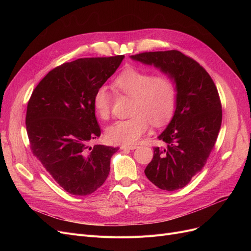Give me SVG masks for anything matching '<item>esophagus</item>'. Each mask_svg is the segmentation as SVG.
Masks as SVG:
<instances>
[{"label":"esophagus","instance_id":"34e87169","mask_svg":"<svg viewBox=\"0 0 251 251\" xmlns=\"http://www.w3.org/2000/svg\"><path fill=\"white\" fill-rule=\"evenodd\" d=\"M135 149H137L136 146H125V144L121 146V150H131V151H133Z\"/></svg>","mask_w":251,"mask_h":251}]
</instances>
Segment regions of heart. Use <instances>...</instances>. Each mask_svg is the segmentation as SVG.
<instances>
[{
  "label": "heart",
  "instance_id": "1",
  "mask_svg": "<svg viewBox=\"0 0 251 251\" xmlns=\"http://www.w3.org/2000/svg\"><path fill=\"white\" fill-rule=\"evenodd\" d=\"M114 85L121 94L133 99L130 110L132 117L119 120L107 128L105 137L110 142L133 144L147 132L150 122L160 127L172 119L177 104V87L171 77L127 68L115 78ZM113 100L109 86L97 88L92 107L101 120L109 119Z\"/></svg>",
  "mask_w": 251,
  "mask_h": 251
}]
</instances>
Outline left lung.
<instances>
[{
	"label": "left lung",
	"mask_w": 251,
	"mask_h": 251,
	"mask_svg": "<svg viewBox=\"0 0 251 251\" xmlns=\"http://www.w3.org/2000/svg\"><path fill=\"white\" fill-rule=\"evenodd\" d=\"M130 58L154 66L176 84L174 116L157 136L167 148L153 149L144 173L160 189L183 188L204 167L217 141L222 124L218 89L204 68L179 50L141 52Z\"/></svg>",
	"instance_id": "1"
}]
</instances>
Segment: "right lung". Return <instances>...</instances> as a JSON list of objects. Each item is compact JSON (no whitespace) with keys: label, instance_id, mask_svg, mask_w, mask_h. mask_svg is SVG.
Here are the masks:
<instances>
[{"label":"right lung","instance_id":"1","mask_svg":"<svg viewBox=\"0 0 251 251\" xmlns=\"http://www.w3.org/2000/svg\"><path fill=\"white\" fill-rule=\"evenodd\" d=\"M124 56L83 58L50 71L34 88L26 112L30 149L65 190L88 195L110 173L118 148L88 142L100 135L92 98L116 72Z\"/></svg>","mask_w":251,"mask_h":251}]
</instances>
